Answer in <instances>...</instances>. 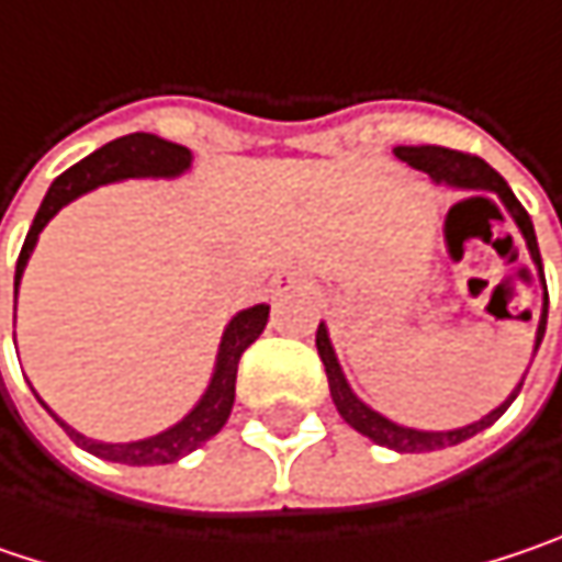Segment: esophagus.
Wrapping results in <instances>:
<instances>
[{"label": "esophagus", "instance_id": "1", "mask_svg": "<svg viewBox=\"0 0 562 562\" xmlns=\"http://www.w3.org/2000/svg\"><path fill=\"white\" fill-rule=\"evenodd\" d=\"M289 285H295V277H289V273H285V277H280V280H277V292L289 289Z\"/></svg>", "mask_w": 562, "mask_h": 562}]
</instances>
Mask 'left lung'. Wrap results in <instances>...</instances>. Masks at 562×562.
Wrapping results in <instances>:
<instances>
[{"label":"left lung","instance_id":"left-lung-1","mask_svg":"<svg viewBox=\"0 0 562 562\" xmlns=\"http://www.w3.org/2000/svg\"><path fill=\"white\" fill-rule=\"evenodd\" d=\"M397 155H401L407 165H413V168L426 171V175H429L436 183H448V187L468 190V193H474V196H477V193H496V196L503 200V206L509 210L512 222L518 225V232H521V238H525V245H528V254H531V260H535V267H538V273H541V285H544V312H541V321H538V340H535V352H538L547 330L544 267H541V250H538V238H535L531 215L525 213V206L515 200V193L509 190V183L503 181V178H499V175L483 161V158H477V155H468V151L442 149V146H401ZM474 196H471V200H474ZM483 200H486V196H483ZM461 203H464V200H461ZM314 344H317V356H321V362H324V372H327V384H330V397H334V404H337V413L347 419L356 432L369 436L375 446L394 448V451H436V448L468 442L471 436L483 432L486 426H493L503 413L509 411V404L518 397V391H521V381H518V387L512 391L509 397H506L496 411H490L483 419L471 423V426L448 429V432L411 429V426H401V423H394V419L381 416L379 411H372L369 404H362V401L352 394V387H349L347 375H344V369H340V362H337V352H334L330 334H327V327H324V324H317V337H314Z\"/></svg>","mask_w":562,"mask_h":562}]
</instances>
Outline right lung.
<instances>
[{
    "instance_id": "obj_1",
    "label": "right lung",
    "mask_w": 562,
    "mask_h": 562,
    "mask_svg": "<svg viewBox=\"0 0 562 562\" xmlns=\"http://www.w3.org/2000/svg\"><path fill=\"white\" fill-rule=\"evenodd\" d=\"M190 161H193V155H190L187 146L168 143V139L151 136V133H130V136H120L114 143H108V146H101L98 151H91L88 158H82L79 165H72L69 171H63L53 181L50 190H47L41 210L34 215V225H31V232L24 238V248L18 254L15 295L21 273L27 267V257H31L34 245H37V235L44 232V225L66 203H72L76 196H82V193L101 187V183L126 181V178H178V175H183L190 168ZM267 317H270V305H254V308H245V312H238L228 321V327L222 334V344H218V356H215L210 387L203 391V397L196 401V407L187 413L181 423H175L171 429H165L158 436H149V439H139V442H98V439H88L82 432H76L72 426H66L41 397L37 401L69 432V439L79 448H85L88 454H94V458L116 461V464H130V468L175 464L178 458L196 451L203 442H210L215 432L228 423V413H232V404H235L238 359L263 334Z\"/></svg>"
}]
</instances>
